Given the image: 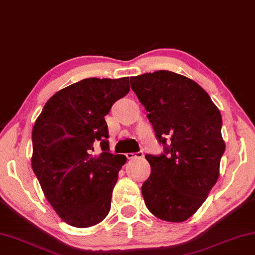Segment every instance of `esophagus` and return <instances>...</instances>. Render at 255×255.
I'll return each mask as SVG.
<instances>
[{
  "instance_id": "esophagus-1",
  "label": "esophagus",
  "mask_w": 255,
  "mask_h": 255,
  "mask_svg": "<svg viewBox=\"0 0 255 255\" xmlns=\"http://www.w3.org/2000/svg\"><path fill=\"white\" fill-rule=\"evenodd\" d=\"M126 156H127V159H129V160H131V159H140V157L144 156V153H143V151L135 152V153H127Z\"/></svg>"
}]
</instances>
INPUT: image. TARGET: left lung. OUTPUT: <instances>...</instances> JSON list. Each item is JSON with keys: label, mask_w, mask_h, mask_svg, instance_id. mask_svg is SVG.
Returning a JSON list of instances; mask_svg holds the SVG:
<instances>
[{"label": "left lung", "mask_w": 255, "mask_h": 255, "mask_svg": "<svg viewBox=\"0 0 255 255\" xmlns=\"http://www.w3.org/2000/svg\"><path fill=\"white\" fill-rule=\"evenodd\" d=\"M147 113L160 155L146 154L151 175L142 186L149 212L161 220H187L207 200L225 152L219 109L199 84L168 70L130 78Z\"/></svg>", "instance_id": "left-lung-1"}]
</instances>
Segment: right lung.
Returning <instances> with one entry per match:
<instances>
[{"label":"right lung","instance_id":"add662e5","mask_svg":"<svg viewBox=\"0 0 255 255\" xmlns=\"http://www.w3.org/2000/svg\"><path fill=\"white\" fill-rule=\"evenodd\" d=\"M129 90L128 77L83 79L55 93L35 121L31 167L48 203L68 225L91 227L110 211L127 157L110 153L104 117ZM98 142L103 152L96 156Z\"/></svg>","mask_w":255,"mask_h":255}]
</instances>
